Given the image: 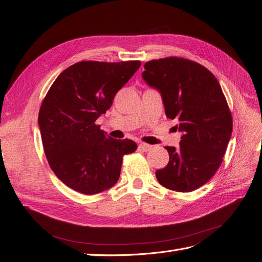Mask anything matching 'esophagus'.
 <instances>
[{
    "instance_id": "obj_1",
    "label": "esophagus",
    "mask_w": 262,
    "mask_h": 262,
    "mask_svg": "<svg viewBox=\"0 0 262 262\" xmlns=\"http://www.w3.org/2000/svg\"><path fill=\"white\" fill-rule=\"evenodd\" d=\"M139 147H140V149L143 150V152H148V150H149L150 148H152L153 146L149 145V144H146V143H141V144L139 145Z\"/></svg>"
}]
</instances>
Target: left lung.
Instances as JSON below:
<instances>
[{
	"label": "left lung",
	"mask_w": 262,
	"mask_h": 262,
	"mask_svg": "<svg viewBox=\"0 0 262 262\" xmlns=\"http://www.w3.org/2000/svg\"><path fill=\"white\" fill-rule=\"evenodd\" d=\"M144 81L161 92L166 117L176 119L179 147L165 146L169 162L156 170L160 184L190 192L213 177L232 136L233 118L219 81L194 61L168 57L148 61Z\"/></svg>",
	"instance_id": "1"
}]
</instances>
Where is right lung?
Returning <instances> with one entry per match:
<instances>
[{"mask_svg":"<svg viewBox=\"0 0 262 262\" xmlns=\"http://www.w3.org/2000/svg\"><path fill=\"white\" fill-rule=\"evenodd\" d=\"M140 61H81L57 77L39 110L38 123L51 169L83 194L112 188L123 156L137 149L132 140L110 138L95 123L115 95L137 72Z\"/></svg>","mask_w":262,"mask_h":262,"instance_id":"1","label":"right lung"}]
</instances>
